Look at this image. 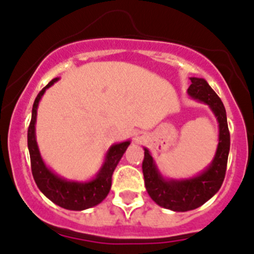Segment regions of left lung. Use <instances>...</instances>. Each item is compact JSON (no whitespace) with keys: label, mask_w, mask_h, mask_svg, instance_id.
<instances>
[{"label":"left lung","mask_w":254,"mask_h":254,"mask_svg":"<svg viewBox=\"0 0 254 254\" xmlns=\"http://www.w3.org/2000/svg\"><path fill=\"white\" fill-rule=\"evenodd\" d=\"M191 98L203 102L217 118L220 135L216 155L210 166L197 176L185 180H166L162 177L150 151L144 147L142 174L146 191L152 201L167 210L185 212L195 210L207 202L222 185L230 152V130L223 103L215 90L202 78H191L187 89Z\"/></svg>","instance_id":"8db88e82"}]
</instances>
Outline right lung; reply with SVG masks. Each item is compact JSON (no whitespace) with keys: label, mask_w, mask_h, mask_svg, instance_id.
Wrapping results in <instances>:
<instances>
[{"label":"right lung","mask_w":254,"mask_h":254,"mask_svg":"<svg viewBox=\"0 0 254 254\" xmlns=\"http://www.w3.org/2000/svg\"><path fill=\"white\" fill-rule=\"evenodd\" d=\"M57 80H58V78L52 79L38 93L33 103V108H32V119L28 127V134H27L32 175H33V179L38 189L52 202L65 208V210H87L93 206H97L108 196L110 187H112L113 172H114L117 165L119 164L124 152L127 151L130 141L113 145L108 150L104 164L100 167L97 176L88 182L68 181V180L62 179L53 171H51L46 166V164L42 160L41 154H39L38 145L36 141V127H34V125H36L37 108H38L39 100H41L44 92L52 84H54Z\"/></svg>","instance_id":"add662e5"}]
</instances>
